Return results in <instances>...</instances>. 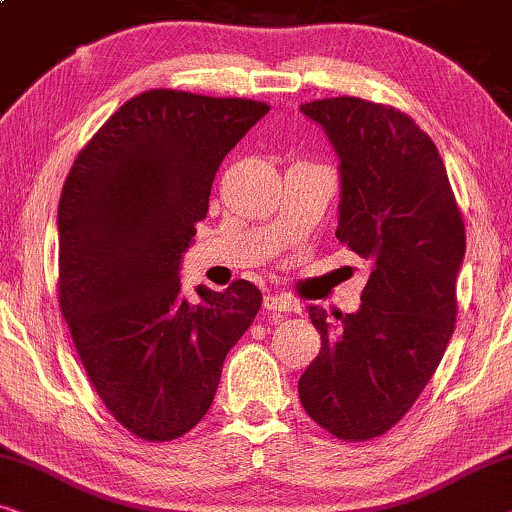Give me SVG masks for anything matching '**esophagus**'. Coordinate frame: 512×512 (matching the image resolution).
Wrapping results in <instances>:
<instances>
[{"label": "esophagus", "mask_w": 512, "mask_h": 512, "mask_svg": "<svg viewBox=\"0 0 512 512\" xmlns=\"http://www.w3.org/2000/svg\"><path fill=\"white\" fill-rule=\"evenodd\" d=\"M264 308L271 313H297L299 306L287 297H264Z\"/></svg>", "instance_id": "esophagus-1"}]
</instances>
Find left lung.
Returning <instances> with one entry per match:
<instances>
[{
  "label": "left lung",
  "mask_w": 512,
  "mask_h": 512,
  "mask_svg": "<svg viewBox=\"0 0 512 512\" xmlns=\"http://www.w3.org/2000/svg\"><path fill=\"white\" fill-rule=\"evenodd\" d=\"M341 160L336 239L371 276L357 313L308 306L320 355L299 378L315 424L341 441L390 431L420 397L455 331L466 229L438 148L394 106L359 97L301 104Z\"/></svg>",
  "instance_id": "left-lung-1"
}]
</instances>
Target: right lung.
<instances>
[{
  "mask_svg": "<svg viewBox=\"0 0 512 512\" xmlns=\"http://www.w3.org/2000/svg\"><path fill=\"white\" fill-rule=\"evenodd\" d=\"M269 104L155 88L85 143L62 187L57 297L106 410L141 441H174L211 408L222 364L262 304L250 280L181 294L178 264L225 155Z\"/></svg>",
  "mask_w": 512,
  "mask_h": 512,
  "instance_id": "1",
  "label": "right lung"
}]
</instances>
